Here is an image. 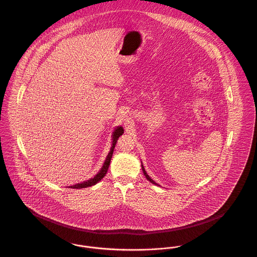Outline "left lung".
I'll use <instances>...</instances> for the list:
<instances>
[{"label":"left lung","mask_w":257,"mask_h":257,"mask_svg":"<svg viewBox=\"0 0 257 257\" xmlns=\"http://www.w3.org/2000/svg\"><path fill=\"white\" fill-rule=\"evenodd\" d=\"M142 169H143V171H144V174H145V176H146V177H147V180H148V181H150V182H151V183H152V184H155V185H158V184L155 183V182H154V181H153V180H152V179H151V178H150V176H149V175H148V174H147V171H146V170H145V168H144V166H143V165H142ZM158 186H159V185H158Z\"/></svg>","instance_id":"1"}]
</instances>
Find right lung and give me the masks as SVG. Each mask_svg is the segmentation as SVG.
<instances>
[{"label": "right lung", "instance_id": "1", "mask_svg": "<svg viewBox=\"0 0 257 257\" xmlns=\"http://www.w3.org/2000/svg\"><path fill=\"white\" fill-rule=\"evenodd\" d=\"M123 133H124V130H123V128L121 126L116 127L115 130L113 131V133H112V145H111V147H110V152H109L108 156L106 157V160H105V162H104V165H103L102 169L99 171L97 174H96L93 178H90L89 180H86V181H84V182H82V183L76 184V185H73V186H69L68 188H71V189H83V188L90 187V186H93V185L98 183V182L106 175V173H107V171H108V169H109V166H110V159H111V157H112L113 149H114V147H115V145H116V142H117L118 138H119Z\"/></svg>", "mask_w": 257, "mask_h": 257}]
</instances>
